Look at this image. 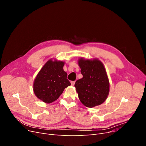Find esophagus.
<instances>
[{
	"mask_svg": "<svg viewBox=\"0 0 146 146\" xmlns=\"http://www.w3.org/2000/svg\"><path fill=\"white\" fill-rule=\"evenodd\" d=\"M74 84H75V81H72V82H71V85H72V86H74Z\"/></svg>",
	"mask_w": 146,
	"mask_h": 146,
	"instance_id": "obj_1",
	"label": "esophagus"
}]
</instances>
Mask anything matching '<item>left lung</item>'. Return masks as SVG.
Wrapping results in <instances>:
<instances>
[{"label":"left lung","mask_w":146,"mask_h":146,"mask_svg":"<svg viewBox=\"0 0 146 146\" xmlns=\"http://www.w3.org/2000/svg\"><path fill=\"white\" fill-rule=\"evenodd\" d=\"M78 64L83 78L74 86L80 102L88 108L104 103L108 96L110 82L103 63L98 59L80 58Z\"/></svg>","instance_id":"left-lung-1"}]
</instances>
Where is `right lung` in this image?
Returning <instances> with one entry per match:
<instances>
[{"mask_svg": "<svg viewBox=\"0 0 146 146\" xmlns=\"http://www.w3.org/2000/svg\"><path fill=\"white\" fill-rule=\"evenodd\" d=\"M64 62L49 60L38 73L34 80L33 90L35 96L45 103L56 101L64 89L71 85L63 70Z\"/></svg>", "mask_w": 146, "mask_h": 146, "instance_id": "right-lung-1", "label": "right lung"}]
</instances>
